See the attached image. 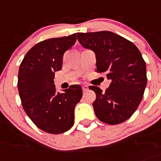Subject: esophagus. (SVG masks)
<instances>
[{"label": "esophagus", "mask_w": 161, "mask_h": 161, "mask_svg": "<svg viewBox=\"0 0 161 161\" xmlns=\"http://www.w3.org/2000/svg\"><path fill=\"white\" fill-rule=\"evenodd\" d=\"M82 91H83V92H85V91H87L88 90H89V86H88L87 85H82Z\"/></svg>", "instance_id": "esophagus-1"}]
</instances>
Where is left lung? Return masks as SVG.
Wrapping results in <instances>:
<instances>
[{
    "label": "left lung",
    "instance_id": "obj_1",
    "mask_svg": "<svg viewBox=\"0 0 161 161\" xmlns=\"http://www.w3.org/2000/svg\"><path fill=\"white\" fill-rule=\"evenodd\" d=\"M77 37L83 47L95 54L97 72L106 73L111 81L106 91L89 87L96 94L93 103L96 116L109 125L126 121L137 109L147 85L142 53L132 42L112 31L79 32Z\"/></svg>",
    "mask_w": 161,
    "mask_h": 161
}]
</instances>
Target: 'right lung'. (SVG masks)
Listing matches in <instances>:
<instances>
[{
  "mask_svg": "<svg viewBox=\"0 0 161 161\" xmlns=\"http://www.w3.org/2000/svg\"><path fill=\"white\" fill-rule=\"evenodd\" d=\"M76 41V34L43 40L33 46L22 60L18 91L24 109L39 129L58 134L70 130L75 107L80 102V85L56 92L55 72L62 69L63 57Z\"/></svg>",
  "mask_w": 161,
  "mask_h": 161,
  "instance_id": "add662e5",
  "label": "right lung"
}]
</instances>
